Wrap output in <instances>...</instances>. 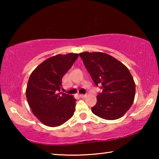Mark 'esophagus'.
Segmentation results:
<instances>
[{
    "label": "esophagus",
    "instance_id": "esophagus-1",
    "mask_svg": "<svg viewBox=\"0 0 159 159\" xmlns=\"http://www.w3.org/2000/svg\"><path fill=\"white\" fill-rule=\"evenodd\" d=\"M79 97L80 98H85L86 97V95H83V94H80V95H79Z\"/></svg>",
    "mask_w": 159,
    "mask_h": 159
}]
</instances>
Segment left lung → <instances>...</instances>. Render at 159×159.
I'll return each instance as SVG.
<instances>
[{
  "mask_svg": "<svg viewBox=\"0 0 159 159\" xmlns=\"http://www.w3.org/2000/svg\"><path fill=\"white\" fill-rule=\"evenodd\" d=\"M91 78L102 92L91 108L94 114L106 120H116L124 115L133 104L135 83L124 64L108 54L83 52L79 54Z\"/></svg>",
  "mask_w": 159,
  "mask_h": 159,
  "instance_id": "1",
  "label": "left lung"
}]
</instances>
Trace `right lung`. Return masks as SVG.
<instances>
[{
    "mask_svg": "<svg viewBox=\"0 0 159 159\" xmlns=\"http://www.w3.org/2000/svg\"><path fill=\"white\" fill-rule=\"evenodd\" d=\"M79 54L57 55L45 60L29 77L26 96L34 115L44 125L57 127L74 114L76 99L61 92V80Z\"/></svg>",
    "mask_w": 159,
    "mask_h": 159,
    "instance_id": "right-lung-1",
    "label": "right lung"
}]
</instances>
